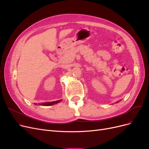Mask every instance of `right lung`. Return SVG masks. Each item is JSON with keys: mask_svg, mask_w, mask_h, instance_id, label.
Returning a JSON list of instances; mask_svg holds the SVG:
<instances>
[{"mask_svg": "<svg viewBox=\"0 0 149 149\" xmlns=\"http://www.w3.org/2000/svg\"><path fill=\"white\" fill-rule=\"evenodd\" d=\"M61 100H58V101H52V102H43L41 103L42 106H52L53 104H57L58 102H60Z\"/></svg>", "mask_w": 149, "mask_h": 149, "instance_id": "obj_1", "label": "right lung"}]
</instances>
